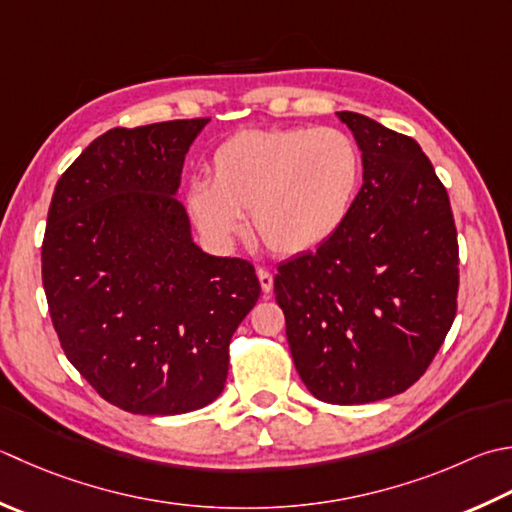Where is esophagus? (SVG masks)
Instances as JSON below:
<instances>
[{
  "label": "esophagus",
  "instance_id": "1",
  "mask_svg": "<svg viewBox=\"0 0 512 512\" xmlns=\"http://www.w3.org/2000/svg\"><path fill=\"white\" fill-rule=\"evenodd\" d=\"M257 279H259V284H262L264 293H270V290H273V273H270V270L257 268Z\"/></svg>",
  "mask_w": 512,
  "mask_h": 512
}]
</instances>
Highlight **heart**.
Returning <instances> with one entry per match:
<instances>
[{
	"mask_svg": "<svg viewBox=\"0 0 512 512\" xmlns=\"http://www.w3.org/2000/svg\"><path fill=\"white\" fill-rule=\"evenodd\" d=\"M362 150L344 130L286 126L230 135L210 157L206 179L186 190L197 228L217 246L255 235L275 255H306L324 246L353 210L362 184Z\"/></svg>",
	"mask_w": 512,
	"mask_h": 512,
	"instance_id": "1",
	"label": "heart"
}]
</instances>
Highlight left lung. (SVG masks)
<instances>
[{"mask_svg":"<svg viewBox=\"0 0 512 512\" xmlns=\"http://www.w3.org/2000/svg\"><path fill=\"white\" fill-rule=\"evenodd\" d=\"M364 184L344 226L277 268L275 299L299 377L328 404L404 393L457 313L459 246L450 199L413 137L342 110Z\"/></svg>","mask_w":512,"mask_h":512,"instance_id":"left-lung-1","label":"left lung"}]
</instances>
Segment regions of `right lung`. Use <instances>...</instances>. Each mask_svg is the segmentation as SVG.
I'll list each match as a JSON object with an SVG mask.
<instances>
[{
    "instance_id": "1",
    "label": "right lung",
    "mask_w": 512,
    "mask_h": 512,
    "mask_svg": "<svg viewBox=\"0 0 512 512\" xmlns=\"http://www.w3.org/2000/svg\"><path fill=\"white\" fill-rule=\"evenodd\" d=\"M208 117L113 128L59 177L42 244L48 313L68 362L117 408L179 415L215 402L255 268L206 255L177 202Z\"/></svg>"
}]
</instances>
